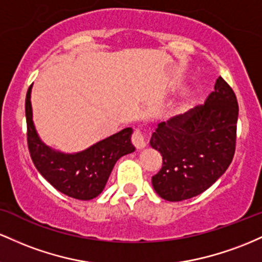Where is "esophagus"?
I'll list each match as a JSON object with an SVG mask.
<instances>
[{
    "label": "esophagus",
    "instance_id": "esophagus-1",
    "mask_svg": "<svg viewBox=\"0 0 262 262\" xmlns=\"http://www.w3.org/2000/svg\"><path fill=\"white\" fill-rule=\"evenodd\" d=\"M131 141H132V143H134V146L139 149L143 148V147L146 146L145 135H143V132L141 131L140 128H136V130L134 131V134H132V136H131Z\"/></svg>",
    "mask_w": 262,
    "mask_h": 262
}]
</instances>
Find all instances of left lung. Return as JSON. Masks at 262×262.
<instances>
[{"mask_svg": "<svg viewBox=\"0 0 262 262\" xmlns=\"http://www.w3.org/2000/svg\"><path fill=\"white\" fill-rule=\"evenodd\" d=\"M204 104L158 123L149 145L162 156V168L152 177L161 198L189 199L207 190L230 166L236 147L239 105L234 90L216 79Z\"/></svg>", "mask_w": 262, "mask_h": 262, "instance_id": "1", "label": "left lung"}]
</instances>
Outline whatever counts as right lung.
<instances>
[{
    "mask_svg": "<svg viewBox=\"0 0 262 262\" xmlns=\"http://www.w3.org/2000/svg\"><path fill=\"white\" fill-rule=\"evenodd\" d=\"M31 89L26 95V120L29 155L38 169L55 189L72 198L89 201L105 188L116 161L131 154L132 128H123L80 154L64 155L47 147L38 137L32 121Z\"/></svg>",
    "mask_w": 262,
    "mask_h": 262,
    "instance_id": "1",
    "label": "right lung"
}]
</instances>
